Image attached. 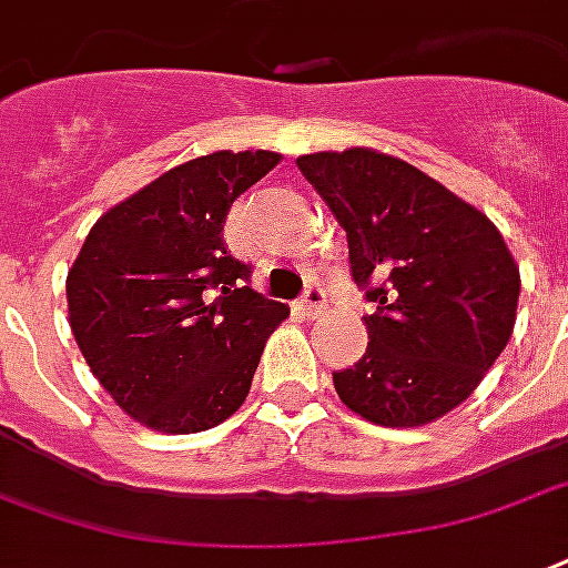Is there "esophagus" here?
Masks as SVG:
<instances>
[{
	"label": "esophagus",
	"instance_id": "1",
	"mask_svg": "<svg viewBox=\"0 0 568 568\" xmlns=\"http://www.w3.org/2000/svg\"><path fill=\"white\" fill-rule=\"evenodd\" d=\"M322 310H325V288H322V285H310L304 301H301V313H304L306 318H316L322 316Z\"/></svg>",
	"mask_w": 568,
	"mask_h": 568
}]
</instances>
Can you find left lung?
<instances>
[{"label": "left lung", "instance_id": "obj_1", "mask_svg": "<svg viewBox=\"0 0 568 568\" xmlns=\"http://www.w3.org/2000/svg\"><path fill=\"white\" fill-rule=\"evenodd\" d=\"M297 168L346 231L355 283L376 304L367 352L334 373L352 413L422 427L478 388L518 313L520 273L497 225L403 159L352 146Z\"/></svg>", "mask_w": 568, "mask_h": 568}]
</instances>
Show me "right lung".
I'll list each match as a JSON object with an SVG mask.
<instances>
[{"instance_id":"right-lung-1","label":"right lung","mask_w":568,"mask_h":568,"mask_svg":"<svg viewBox=\"0 0 568 568\" xmlns=\"http://www.w3.org/2000/svg\"><path fill=\"white\" fill-rule=\"evenodd\" d=\"M280 159L220 150L171 168L108 210L71 264V334L113 403L150 430L201 434L237 413L288 316L222 243L234 199Z\"/></svg>"}]
</instances>
